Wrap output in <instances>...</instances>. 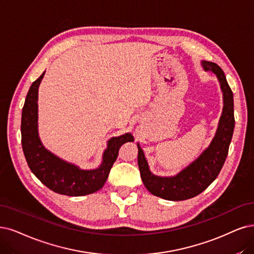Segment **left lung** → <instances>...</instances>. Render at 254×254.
Here are the masks:
<instances>
[{"mask_svg": "<svg viewBox=\"0 0 254 254\" xmlns=\"http://www.w3.org/2000/svg\"><path fill=\"white\" fill-rule=\"evenodd\" d=\"M205 71L213 72L223 92V112L210 145L198 159L174 177H158L151 173L142 148L138 145V166L146 190L164 200L183 201L193 198L215 180L228 154L234 129L233 94L223 70L215 63L202 62Z\"/></svg>", "mask_w": 254, "mask_h": 254, "instance_id": "1", "label": "left lung"}]
</instances>
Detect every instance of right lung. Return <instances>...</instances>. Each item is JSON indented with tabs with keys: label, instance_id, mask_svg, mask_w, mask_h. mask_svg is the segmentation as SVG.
<instances>
[{
	"label": "right lung",
	"instance_id": "obj_1",
	"mask_svg": "<svg viewBox=\"0 0 254 254\" xmlns=\"http://www.w3.org/2000/svg\"><path fill=\"white\" fill-rule=\"evenodd\" d=\"M44 75L45 72L32 82L22 111V146L28 166L37 179L54 192L70 196L96 192L105 185L120 146L133 141L134 137L127 133L111 138L103 152L102 162L96 170H80L78 166L53 155L42 144L37 130V95Z\"/></svg>",
	"mask_w": 254,
	"mask_h": 254
}]
</instances>
